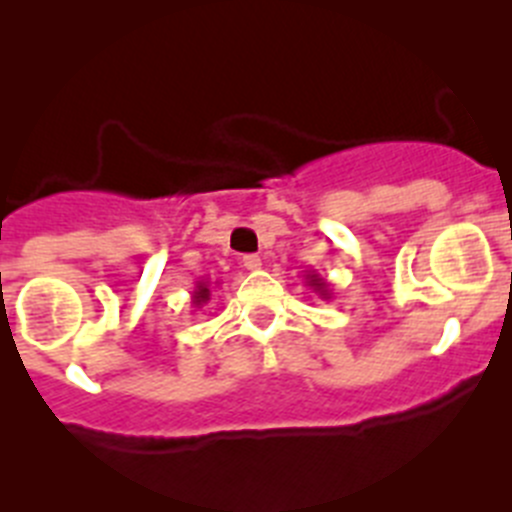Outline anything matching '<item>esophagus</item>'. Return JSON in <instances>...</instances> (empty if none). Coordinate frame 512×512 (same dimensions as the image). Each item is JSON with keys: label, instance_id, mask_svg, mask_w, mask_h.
Listing matches in <instances>:
<instances>
[{"label": "esophagus", "instance_id": "34e87169", "mask_svg": "<svg viewBox=\"0 0 512 512\" xmlns=\"http://www.w3.org/2000/svg\"><path fill=\"white\" fill-rule=\"evenodd\" d=\"M243 266H246L248 271H259L261 269V259L256 256V253H248V256H243Z\"/></svg>", "mask_w": 512, "mask_h": 512}]
</instances>
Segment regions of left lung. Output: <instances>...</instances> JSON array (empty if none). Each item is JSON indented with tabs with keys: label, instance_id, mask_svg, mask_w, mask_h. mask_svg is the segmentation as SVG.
Returning <instances> with one entry per match:
<instances>
[{
	"label": "left lung",
	"instance_id": "8db88e82",
	"mask_svg": "<svg viewBox=\"0 0 512 512\" xmlns=\"http://www.w3.org/2000/svg\"><path fill=\"white\" fill-rule=\"evenodd\" d=\"M305 279H307V284H310V287L315 289V292H318L320 297H323V300H330V284L325 282V279L320 277V274H315V271H307Z\"/></svg>",
	"mask_w": 512,
	"mask_h": 512
}]
</instances>
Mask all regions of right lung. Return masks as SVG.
<instances>
[{
    "label": "right lung",
    "mask_w": 512,
    "mask_h": 512,
    "mask_svg": "<svg viewBox=\"0 0 512 512\" xmlns=\"http://www.w3.org/2000/svg\"><path fill=\"white\" fill-rule=\"evenodd\" d=\"M207 300H210V284L202 279V282H197V287H194V292H192V305L202 307Z\"/></svg>",
    "instance_id": "right-lung-1"
}]
</instances>
